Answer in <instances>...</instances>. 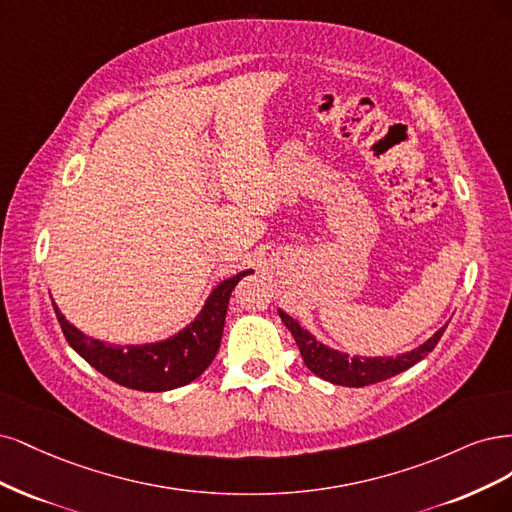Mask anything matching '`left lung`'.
<instances>
[{
	"mask_svg": "<svg viewBox=\"0 0 512 512\" xmlns=\"http://www.w3.org/2000/svg\"><path fill=\"white\" fill-rule=\"evenodd\" d=\"M278 315L289 327V332L293 334L295 342H298V349L302 353L306 368L312 374L325 378V381L334 383V385H342V387L374 385V383L387 381V378L408 370L410 366H415L417 361H421L427 353L434 351V346L442 338L444 329H447V325L440 327L430 340L410 353H404L398 357H366L364 359V357H349L344 353L327 349V346L317 342V338H312L306 329H302L298 325V321H293L287 312L278 310Z\"/></svg>",
	"mask_w": 512,
	"mask_h": 512,
	"instance_id": "obj_1",
	"label": "left lung"
}]
</instances>
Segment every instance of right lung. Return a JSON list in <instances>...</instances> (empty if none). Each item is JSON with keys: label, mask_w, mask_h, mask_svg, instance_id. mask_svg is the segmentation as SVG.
<instances>
[{"label": "right lung", "mask_w": 512, "mask_h": 512, "mask_svg": "<svg viewBox=\"0 0 512 512\" xmlns=\"http://www.w3.org/2000/svg\"><path fill=\"white\" fill-rule=\"evenodd\" d=\"M251 272L246 270L223 280L189 327L155 344L114 346L93 340L65 321L55 302L53 306L65 340L91 368L127 389L168 391L195 381L210 366L221 344L229 295L240 278Z\"/></svg>", "instance_id": "right-lung-1"}]
</instances>
